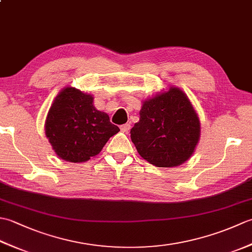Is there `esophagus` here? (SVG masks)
<instances>
[{
    "label": "esophagus",
    "instance_id": "1",
    "mask_svg": "<svg viewBox=\"0 0 252 252\" xmlns=\"http://www.w3.org/2000/svg\"><path fill=\"white\" fill-rule=\"evenodd\" d=\"M130 129H131V125H130V123H126V125H123V126H120V130H121V132H123V133H127V132L130 131Z\"/></svg>",
    "mask_w": 252,
    "mask_h": 252
}]
</instances>
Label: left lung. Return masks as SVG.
<instances>
[{"mask_svg": "<svg viewBox=\"0 0 252 252\" xmlns=\"http://www.w3.org/2000/svg\"><path fill=\"white\" fill-rule=\"evenodd\" d=\"M199 138V117L178 87L143 100L140 121L131 129L140 156L159 168L183 164L194 154Z\"/></svg>", "mask_w": 252, "mask_h": 252, "instance_id": "left-lung-1", "label": "left lung"}]
</instances>
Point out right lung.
<instances>
[{
    "label": "right lung",
    "instance_id": "right-lung-1",
    "mask_svg": "<svg viewBox=\"0 0 252 252\" xmlns=\"http://www.w3.org/2000/svg\"><path fill=\"white\" fill-rule=\"evenodd\" d=\"M93 95L66 87L47 112L45 135L58 157L68 162H85L98 155L120 131L109 116L93 105Z\"/></svg>",
    "mask_w": 252,
    "mask_h": 252
}]
</instances>
